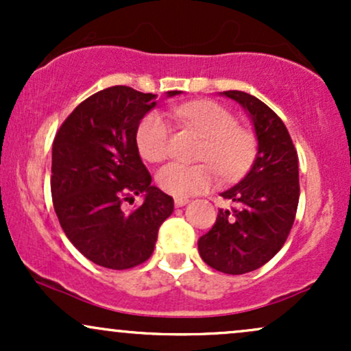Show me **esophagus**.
Returning <instances> with one entry per match:
<instances>
[{
  "label": "esophagus",
  "instance_id": "1",
  "mask_svg": "<svg viewBox=\"0 0 351 351\" xmlns=\"http://www.w3.org/2000/svg\"><path fill=\"white\" fill-rule=\"evenodd\" d=\"M189 199L188 198H175V206L176 208H183L184 204H188Z\"/></svg>",
  "mask_w": 351,
  "mask_h": 351
}]
</instances>
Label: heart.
Masks as SVG:
<instances>
[{"label":"heart","instance_id":"obj_1","mask_svg":"<svg viewBox=\"0 0 351 351\" xmlns=\"http://www.w3.org/2000/svg\"><path fill=\"white\" fill-rule=\"evenodd\" d=\"M173 114L188 127L203 135L204 145L199 160L208 163H170L156 175L163 191L176 198L198 195L215 183L217 168L223 178H236L247 170L256 155V136L249 128L236 123V117L226 107L213 100H196L173 108ZM171 125L160 112H150L136 128V147L140 155L152 163H160L170 155Z\"/></svg>","mask_w":351,"mask_h":351}]
</instances>
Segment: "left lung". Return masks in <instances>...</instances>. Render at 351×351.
Masks as SVG:
<instances>
[{"label":"left lung","instance_id":"left-lung-1","mask_svg":"<svg viewBox=\"0 0 351 351\" xmlns=\"http://www.w3.org/2000/svg\"><path fill=\"white\" fill-rule=\"evenodd\" d=\"M223 95L241 104L252 119L257 155L247 175L221 193L234 206L219 209L198 249L209 267L239 276L263 267L287 241L299 206V156L287 127L263 100L241 90Z\"/></svg>","mask_w":351,"mask_h":351}]
</instances>
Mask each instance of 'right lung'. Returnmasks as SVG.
<instances>
[{"mask_svg": "<svg viewBox=\"0 0 351 351\" xmlns=\"http://www.w3.org/2000/svg\"><path fill=\"white\" fill-rule=\"evenodd\" d=\"M181 94L170 90L168 97ZM156 106L155 94L127 86L104 88L80 102L52 143L51 195L67 239L94 264L123 271L143 264L158 229L173 213L171 196L152 186L136 128ZM143 192L142 207L125 213L123 200Z\"/></svg>", "mask_w": 351, "mask_h": 351, "instance_id": "add662e5", "label": "right lung"}]
</instances>
